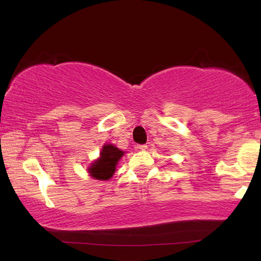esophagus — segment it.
<instances>
[{
  "label": "esophagus",
  "instance_id": "1",
  "mask_svg": "<svg viewBox=\"0 0 261 261\" xmlns=\"http://www.w3.org/2000/svg\"><path fill=\"white\" fill-rule=\"evenodd\" d=\"M148 147L146 146V145H139L138 146V149H139V150H146Z\"/></svg>",
  "mask_w": 261,
  "mask_h": 261
}]
</instances>
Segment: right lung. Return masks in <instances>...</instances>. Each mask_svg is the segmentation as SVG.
Wrapping results in <instances>:
<instances>
[{"label": "right lung", "mask_w": 261, "mask_h": 261, "mask_svg": "<svg viewBox=\"0 0 261 261\" xmlns=\"http://www.w3.org/2000/svg\"><path fill=\"white\" fill-rule=\"evenodd\" d=\"M124 153V151L120 150L112 143H105L99 152V157L87 167L88 175L96 180L111 179L115 173L118 163Z\"/></svg>", "instance_id": "right-lung-1"}]
</instances>
